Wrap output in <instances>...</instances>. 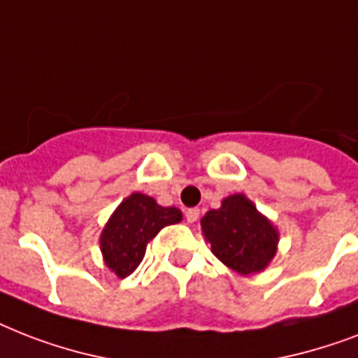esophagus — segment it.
<instances>
[{
    "instance_id": "obj_1",
    "label": "esophagus",
    "mask_w": 358,
    "mask_h": 358,
    "mask_svg": "<svg viewBox=\"0 0 358 358\" xmlns=\"http://www.w3.org/2000/svg\"><path fill=\"white\" fill-rule=\"evenodd\" d=\"M185 216H187L188 224H194V222L199 218V208H188L187 213H185Z\"/></svg>"
}]
</instances>
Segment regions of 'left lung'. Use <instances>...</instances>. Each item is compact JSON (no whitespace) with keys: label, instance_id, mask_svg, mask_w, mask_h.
Here are the masks:
<instances>
[{"label":"left lung","instance_id":"8db88e82","mask_svg":"<svg viewBox=\"0 0 358 358\" xmlns=\"http://www.w3.org/2000/svg\"><path fill=\"white\" fill-rule=\"evenodd\" d=\"M201 229L214 255L240 275L262 271L277 253V229L244 194L225 197L222 207L208 210Z\"/></svg>","mask_w":358,"mask_h":358}]
</instances>
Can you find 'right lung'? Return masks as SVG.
<instances>
[{
    "mask_svg": "<svg viewBox=\"0 0 358 358\" xmlns=\"http://www.w3.org/2000/svg\"><path fill=\"white\" fill-rule=\"evenodd\" d=\"M176 207H161L153 197L134 192L108 218L99 236L103 260L118 277L131 275L145 255V245L166 225L179 224Z\"/></svg>",
    "mask_w": 358,
    "mask_h": 358,
    "instance_id": "right-lung-1",
    "label": "right lung"
}]
</instances>
